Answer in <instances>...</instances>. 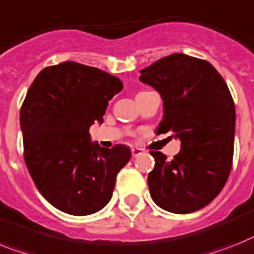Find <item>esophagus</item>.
Returning <instances> with one entry per match:
<instances>
[{
    "label": "esophagus",
    "mask_w": 254,
    "mask_h": 254,
    "mask_svg": "<svg viewBox=\"0 0 254 254\" xmlns=\"http://www.w3.org/2000/svg\"><path fill=\"white\" fill-rule=\"evenodd\" d=\"M142 152H143V150H142V148H138V147L131 148V155H133V158H137V156H139Z\"/></svg>",
    "instance_id": "obj_1"
}]
</instances>
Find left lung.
Returning <instances> with one entry per match:
<instances>
[{
    "instance_id": "obj_1",
    "label": "left lung",
    "mask_w": 254,
    "mask_h": 254,
    "mask_svg": "<svg viewBox=\"0 0 254 254\" xmlns=\"http://www.w3.org/2000/svg\"><path fill=\"white\" fill-rule=\"evenodd\" d=\"M139 73L142 83L162 96L156 133L172 131L181 141L172 160L151 151L150 194L170 213L197 211L219 194L230 176L236 121L230 90L211 64L184 53L163 57Z\"/></svg>"
}]
</instances>
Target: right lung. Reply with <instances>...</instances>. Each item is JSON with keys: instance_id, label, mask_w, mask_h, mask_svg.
<instances>
[{"instance_id": "obj_1", "label": "right lung", "mask_w": 254, "mask_h": 254, "mask_svg": "<svg viewBox=\"0 0 254 254\" xmlns=\"http://www.w3.org/2000/svg\"><path fill=\"white\" fill-rule=\"evenodd\" d=\"M115 75L66 61L45 67L20 108L24 160L35 185L56 209L90 215L112 198L129 147H100L88 129L103 123L108 102L123 90Z\"/></svg>"}]
</instances>
